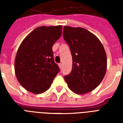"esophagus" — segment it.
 Segmentation results:
<instances>
[{
    "label": "esophagus",
    "instance_id": "1",
    "mask_svg": "<svg viewBox=\"0 0 123 123\" xmlns=\"http://www.w3.org/2000/svg\"><path fill=\"white\" fill-rule=\"evenodd\" d=\"M58 65H59V67L60 69H61V68H62V64L61 63H59V64H58Z\"/></svg>",
    "mask_w": 123,
    "mask_h": 123
}]
</instances>
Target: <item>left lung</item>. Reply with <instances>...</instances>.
<instances>
[{"instance_id": "1", "label": "left lung", "mask_w": 123, "mask_h": 123, "mask_svg": "<svg viewBox=\"0 0 123 123\" xmlns=\"http://www.w3.org/2000/svg\"><path fill=\"white\" fill-rule=\"evenodd\" d=\"M63 37L73 59L72 70L64 80L75 93L92 91L101 83L107 71V55L103 44L95 35L82 27L64 26Z\"/></svg>"}]
</instances>
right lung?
Wrapping results in <instances>:
<instances>
[{"instance_id":"add662e5","label":"right lung","mask_w":123,"mask_h":123,"mask_svg":"<svg viewBox=\"0 0 123 123\" xmlns=\"http://www.w3.org/2000/svg\"><path fill=\"white\" fill-rule=\"evenodd\" d=\"M62 25L41 26L29 34L18 48L14 71L27 91L41 94L49 89L59 68L54 62L52 46L62 34Z\"/></svg>"}]
</instances>
